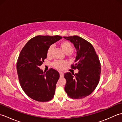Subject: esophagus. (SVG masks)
Returning a JSON list of instances; mask_svg holds the SVG:
<instances>
[{
  "mask_svg": "<svg viewBox=\"0 0 122 122\" xmlns=\"http://www.w3.org/2000/svg\"><path fill=\"white\" fill-rule=\"evenodd\" d=\"M59 74H60V76H63V72H59Z\"/></svg>",
  "mask_w": 122,
  "mask_h": 122,
  "instance_id": "esophagus-1",
  "label": "esophagus"
}]
</instances>
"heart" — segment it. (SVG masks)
<instances>
[{"label":"heart","instance_id":"heart-1","mask_svg":"<svg viewBox=\"0 0 122 122\" xmlns=\"http://www.w3.org/2000/svg\"><path fill=\"white\" fill-rule=\"evenodd\" d=\"M60 46L62 49V50L64 51V52L66 54H68L70 53L71 52L73 51V46H72V44L67 41H64L62 42L60 44ZM53 49V46H49L47 50V54L48 56H50L52 54V52ZM66 63L64 61H55L53 63V66L55 68L58 70H62L64 66H65Z\"/></svg>","mask_w":122,"mask_h":122}]
</instances>
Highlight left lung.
I'll return each mask as SVG.
<instances>
[{
  "label": "left lung",
  "instance_id": "1",
  "mask_svg": "<svg viewBox=\"0 0 122 122\" xmlns=\"http://www.w3.org/2000/svg\"><path fill=\"white\" fill-rule=\"evenodd\" d=\"M73 44L76 51L74 64L71 68L77 69L76 74H64L66 83L64 90L73 99L84 98L94 91L99 82L101 64L95 49L90 42L77 36L64 37Z\"/></svg>",
  "mask_w": 122,
  "mask_h": 122
}]
</instances>
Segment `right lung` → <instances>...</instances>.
I'll return each mask as SVG.
<instances>
[{
	"instance_id": "right-lung-1",
	"label": "right lung",
	"mask_w": 122,
	"mask_h": 122,
	"mask_svg": "<svg viewBox=\"0 0 122 122\" xmlns=\"http://www.w3.org/2000/svg\"><path fill=\"white\" fill-rule=\"evenodd\" d=\"M60 36H37L22 48L18 57L17 71L20 84L28 97L39 102L52 99L60 74L51 68L46 73L39 66L46 58L48 48L60 40Z\"/></svg>"
}]
</instances>
